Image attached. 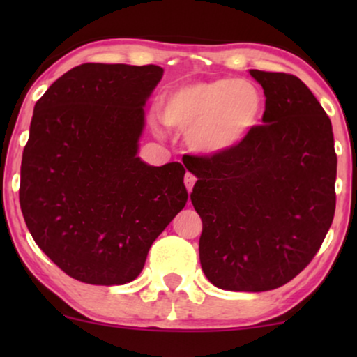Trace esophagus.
<instances>
[{"label": "esophagus", "mask_w": 357, "mask_h": 357, "mask_svg": "<svg viewBox=\"0 0 357 357\" xmlns=\"http://www.w3.org/2000/svg\"><path fill=\"white\" fill-rule=\"evenodd\" d=\"M195 182H197V177H195L193 174H190V172L185 174V187H187L188 192H192Z\"/></svg>", "instance_id": "1"}]
</instances>
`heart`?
I'll return each mask as SVG.
<instances>
[{
    "label": "heart",
    "instance_id": "1",
    "mask_svg": "<svg viewBox=\"0 0 357 357\" xmlns=\"http://www.w3.org/2000/svg\"><path fill=\"white\" fill-rule=\"evenodd\" d=\"M261 114L260 89L237 77L190 82L170 91L162 102L164 123L188 131L192 149L208 155L237 148Z\"/></svg>",
    "mask_w": 357,
    "mask_h": 357
}]
</instances>
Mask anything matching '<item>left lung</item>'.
Here are the masks:
<instances>
[{
	"mask_svg": "<svg viewBox=\"0 0 357 357\" xmlns=\"http://www.w3.org/2000/svg\"><path fill=\"white\" fill-rule=\"evenodd\" d=\"M265 91L263 123L237 148L185 164L198 177L199 261L214 286H284L317 255L335 216L331 121L299 77L250 70Z\"/></svg>",
	"mask_w": 357,
	"mask_h": 357,
	"instance_id": "1",
	"label": "left lung"
}]
</instances>
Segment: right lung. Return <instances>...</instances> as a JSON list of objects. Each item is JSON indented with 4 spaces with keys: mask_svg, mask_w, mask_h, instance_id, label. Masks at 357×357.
<instances>
[{
    "mask_svg": "<svg viewBox=\"0 0 357 357\" xmlns=\"http://www.w3.org/2000/svg\"><path fill=\"white\" fill-rule=\"evenodd\" d=\"M155 65L84 63L33 107L19 202L40 250L87 284L133 281L188 199L185 167L141 162L138 139Z\"/></svg>",
    "mask_w": 357,
    "mask_h": 357,
    "instance_id": "1",
    "label": "right lung"
}]
</instances>
